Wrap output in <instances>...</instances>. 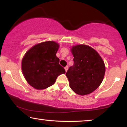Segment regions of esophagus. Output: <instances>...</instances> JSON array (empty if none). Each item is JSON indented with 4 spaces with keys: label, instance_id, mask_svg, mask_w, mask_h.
<instances>
[{
    "label": "esophagus",
    "instance_id": "obj_1",
    "mask_svg": "<svg viewBox=\"0 0 127 127\" xmlns=\"http://www.w3.org/2000/svg\"><path fill=\"white\" fill-rule=\"evenodd\" d=\"M67 69H68V66H66L65 67V70L66 72H67Z\"/></svg>",
    "mask_w": 127,
    "mask_h": 127
}]
</instances>
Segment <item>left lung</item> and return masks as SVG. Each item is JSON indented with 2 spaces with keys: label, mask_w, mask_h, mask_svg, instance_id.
Instances as JSON below:
<instances>
[{
  "label": "left lung",
  "mask_w": 127,
  "mask_h": 127,
  "mask_svg": "<svg viewBox=\"0 0 127 127\" xmlns=\"http://www.w3.org/2000/svg\"><path fill=\"white\" fill-rule=\"evenodd\" d=\"M71 52L74 65L66 73L69 86L77 94H90L103 81L105 73L103 61L96 50L87 45L72 46Z\"/></svg>",
  "instance_id": "1"
}]
</instances>
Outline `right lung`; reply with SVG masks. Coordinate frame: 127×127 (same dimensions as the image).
Instances as JSON below:
<instances>
[{
  "instance_id": "obj_1",
  "label": "right lung",
  "mask_w": 127,
  "mask_h": 127,
  "mask_svg": "<svg viewBox=\"0 0 127 127\" xmlns=\"http://www.w3.org/2000/svg\"><path fill=\"white\" fill-rule=\"evenodd\" d=\"M58 43L47 41L34 45L22 58V71L28 84L37 90H44L54 84L59 75L65 73L56 56Z\"/></svg>"
}]
</instances>
